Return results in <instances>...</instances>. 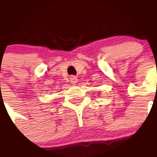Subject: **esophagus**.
<instances>
[{"label": "esophagus", "instance_id": "1", "mask_svg": "<svg viewBox=\"0 0 157 157\" xmlns=\"http://www.w3.org/2000/svg\"><path fill=\"white\" fill-rule=\"evenodd\" d=\"M69 79H70V82L72 83V84H73V85H75L76 83H77V80H78L76 76H71Z\"/></svg>", "mask_w": 157, "mask_h": 157}]
</instances>
